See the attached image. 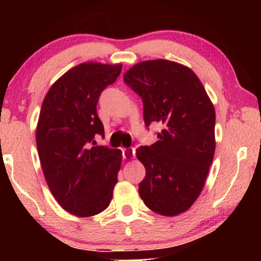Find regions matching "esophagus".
Returning a JSON list of instances; mask_svg holds the SVG:
<instances>
[{
  "instance_id": "34e87169",
  "label": "esophagus",
  "mask_w": 261,
  "mask_h": 261,
  "mask_svg": "<svg viewBox=\"0 0 261 261\" xmlns=\"http://www.w3.org/2000/svg\"><path fill=\"white\" fill-rule=\"evenodd\" d=\"M123 156L126 159H134L135 156V149L133 147L129 148H124L123 149Z\"/></svg>"
}]
</instances>
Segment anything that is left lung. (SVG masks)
<instances>
[{
  "label": "left lung",
  "mask_w": 261,
  "mask_h": 261,
  "mask_svg": "<svg viewBox=\"0 0 261 261\" xmlns=\"http://www.w3.org/2000/svg\"><path fill=\"white\" fill-rule=\"evenodd\" d=\"M123 81L144 103L146 126L163 124L159 140L140 146L137 156L146 176L139 194L159 215L187 212L198 198L215 153V109L188 66L165 59L130 67Z\"/></svg>",
  "instance_id": "left-lung-1"
}]
</instances>
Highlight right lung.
I'll list each match as a JSON object with an SVG mask.
<instances>
[{"label": "right lung", "mask_w": 261, "mask_h": 261, "mask_svg": "<svg viewBox=\"0 0 261 261\" xmlns=\"http://www.w3.org/2000/svg\"><path fill=\"white\" fill-rule=\"evenodd\" d=\"M121 70L122 64H80L53 83L42 102L35 134L42 172L60 206L78 217L108 208L117 183L122 152L94 146V139L105 135L99 95Z\"/></svg>", "instance_id": "obj_1"}]
</instances>
